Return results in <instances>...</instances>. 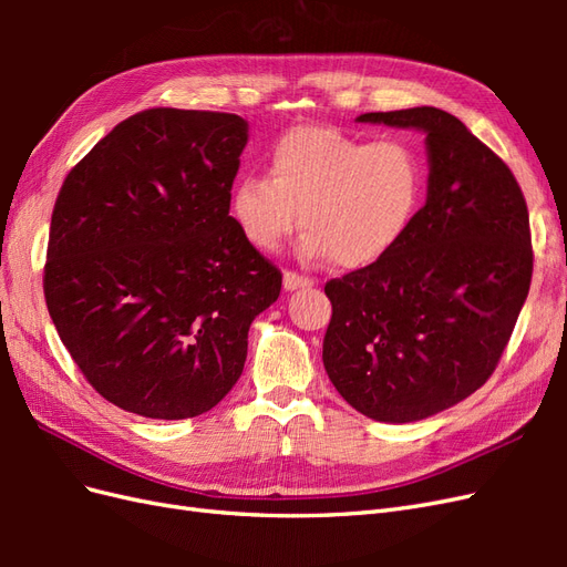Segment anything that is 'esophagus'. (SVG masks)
I'll use <instances>...</instances> for the list:
<instances>
[{
  "label": "esophagus",
  "mask_w": 567,
  "mask_h": 567,
  "mask_svg": "<svg viewBox=\"0 0 567 567\" xmlns=\"http://www.w3.org/2000/svg\"><path fill=\"white\" fill-rule=\"evenodd\" d=\"M315 281L300 277L296 271H284V288L286 290H298V288H310Z\"/></svg>",
  "instance_id": "obj_1"
}]
</instances>
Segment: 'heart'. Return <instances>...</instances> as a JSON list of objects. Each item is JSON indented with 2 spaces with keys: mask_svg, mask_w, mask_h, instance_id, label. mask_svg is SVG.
<instances>
[{
  "mask_svg": "<svg viewBox=\"0 0 567 567\" xmlns=\"http://www.w3.org/2000/svg\"><path fill=\"white\" fill-rule=\"evenodd\" d=\"M269 177L231 188L246 241L274 252L300 225L307 262L367 269L402 241L423 194V165L406 142H367L336 127H298L269 148Z\"/></svg>",
  "mask_w": 567,
  "mask_h": 567,
  "instance_id": "1",
  "label": "heart"
}]
</instances>
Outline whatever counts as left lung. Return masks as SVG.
Instances as JSON below:
<instances>
[{"mask_svg":"<svg viewBox=\"0 0 567 567\" xmlns=\"http://www.w3.org/2000/svg\"><path fill=\"white\" fill-rule=\"evenodd\" d=\"M357 123L423 132L427 194L388 257L326 284L321 357L359 414L414 423L466 400L499 362L529 290V215L508 165L452 113Z\"/></svg>","mask_w":567,"mask_h":567,"instance_id":"left-lung-1","label":"left lung"}]
</instances>
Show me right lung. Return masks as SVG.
<instances>
[{"instance_id":"add662e5","label":"right lung","mask_w":567,"mask_h":567,"mask_svg":"<svg viewBox=\"0 0 567 567\" xmlns=\"http://www.w3.org/2000/svg\"><path fill=\"white\" fill-rule=\"evenodd\" d=\"M248 144L234 113L151 109L68 173L49 227L44 298L92 388L179 421L236 385L248 329L281 293L229 215Z\"/></svg>"}]
</instances>
